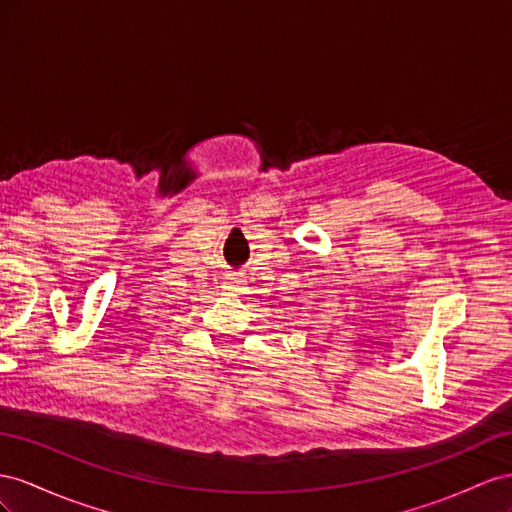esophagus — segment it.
<instances>
[{
    "instance_id": "34e87169",
    "label": "esophagus",
    "mask_w": 512,
    "mask_h": 512,
    "mask_svg": "<svg viewBox=\"0 0 512 512\" xmlns=\"http://www.w3.org/2000/svg\"><path fill=\"white\" fill-rule=\"evenodd\" d=\"M227 283H229V287H231V290L233 292H242L244 290V277H242V274H238V272H231L229 274V277H227Z\"/></svg>"
}]
</instances>
